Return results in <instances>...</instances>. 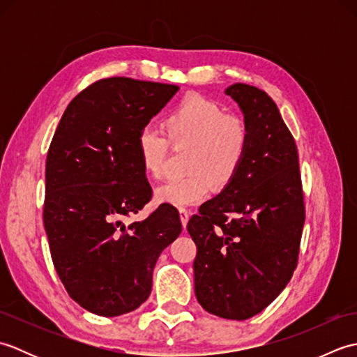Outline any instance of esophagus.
<instances>
[{"label": "esophagus", "instance_id": "obj_1", "mask_svg": "<svg viewBox=\"0 0 357 357\" xmlns=\"http://www.w3.org/2000/svg\"><path fill=\"white\" fill-rule=\"evenodd\" d=\"M179 216H181V224H183V227H185L188 222V218H190V210L179 208Z\"/></svg>", "mask_w": 357, "mask_h": 357}]
</instances>
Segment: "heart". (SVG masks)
<instances>
[{"label":"heart","mask_w":357,"mask_h":357,"mask_svg":"<svg viewBox=\"0 0 357 357\" xmlns=\"http://www.w3.org/2000/svg\"><path fill=\"white\" fill-rule=\"evenodd\" d=\"M167 136L153 127H144L136 139L141 164L151 178L162 174L170 144L188 147L185 178L169 179L155 192L158 202L174 207L196 206L206 201L211 184H231L244 165L252 130L247 121L225 113L221 104L201 95H188L167 115Z\"/></svg>","instance_id":"obj_1"}]
</instances>
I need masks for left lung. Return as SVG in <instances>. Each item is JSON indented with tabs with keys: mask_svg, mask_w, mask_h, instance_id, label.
Here are the masks:
<instances>
[{
	"mask_svg": "<svg viewBox=\"0 0 357 357\" xmlns=\"http://www.w3.org/2000/svg\"><path fill=\"white\" fill-rule=\"evenodd\" d=\"M252 130L244 165L231 184L204 202L187 230L198 247L196 299L206 312L244 321L275 301L298 265L305 204L298 147L264 90L233 84Z\"/></svg>",
	"mask_w": 357,
	"mask_h": 357,
	"instance_id": "8db88e82",
	"label": "left lung"
}]
</instances>
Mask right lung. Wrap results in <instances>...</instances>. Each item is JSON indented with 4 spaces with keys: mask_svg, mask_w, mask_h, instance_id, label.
<instances>
[{
    "mask_svg": "<svg viewBox=\"0 0 357 357\" xmlns=\"http://www.w3.org/2000/svg\"><path fill=\"white\" fill-rule=\"evenodd\" d=\"M178 86L124 77L90 84L67 105L45 159L44 229L70 298L113 317L138 308L153 268L183 231L178 210L159 206L126 224L151 199L138 135Z\"/></svg>",
    "mask_w": 357,
    "mask_h": 357,
    "instance_id": "obj_1",
    "label": "right lung"
}]
</instances>
